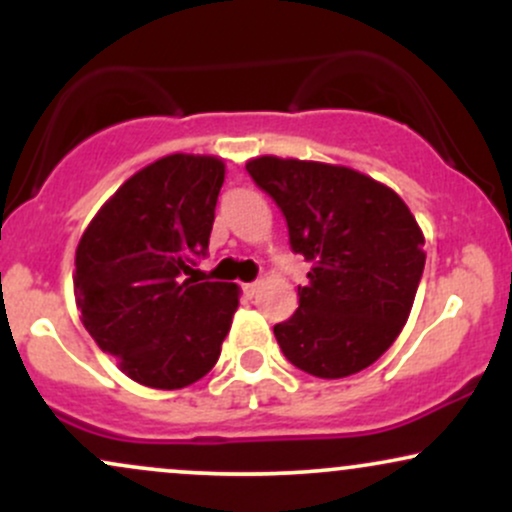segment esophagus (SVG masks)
<instances>
[{"label":"esophagus","instance_id":"1","mask_svg":"<svg viewBox=\"0 0 512 512\" xmlns=\"http://www.w3.org/2000/svg\"><path fill=\"white\" fill-rule=\"evenodd\" d=\"M243 291H245V296H255V293L260 291V281H250V284H243Z\"/></svg>","mask_w":512,"mask_h":512}]
</instances>
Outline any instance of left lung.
Listing matches in <instances>:
<instances>
[{
	"instance_id": "obj_1",
	"label": "left lung",
	"mask_w": 512,
	"mask_h": 512,
	"mask_svg": "<svg viewBox=\"0 0 512 512\" xmlns=\"http://www.w3.org/2000/svg\"><path fill=\"white\" fill-rule=\"evenodd\" d=\"M245 168L286 216L291 250L313 264L298 310L274 325L284 356L327 380L368 368L402 332L419 289V223L397 192L358 170L276 156Z\"/></svg>"
}]
</instances>
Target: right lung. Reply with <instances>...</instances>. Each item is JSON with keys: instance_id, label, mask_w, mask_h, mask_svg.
I'll return each mask as SVG.
<instances>
[{"instance_id": "obj_1", "label": "right lung", "mask_w": 512, "mask_h": 512, "mask_svg": "<svg viewBox=\"0 0 512 512\" xmlns=\"http://www.w3.org/2000/svg\"><path fill=\"white\" fill-rule=\"evenodd\" d=\"M223 173L214 156L151 163L103 204L76 248L81 322L146 387L197 383L231 330L238 286L185 279L209 250Z\"/></svg>"}]
</instances>
